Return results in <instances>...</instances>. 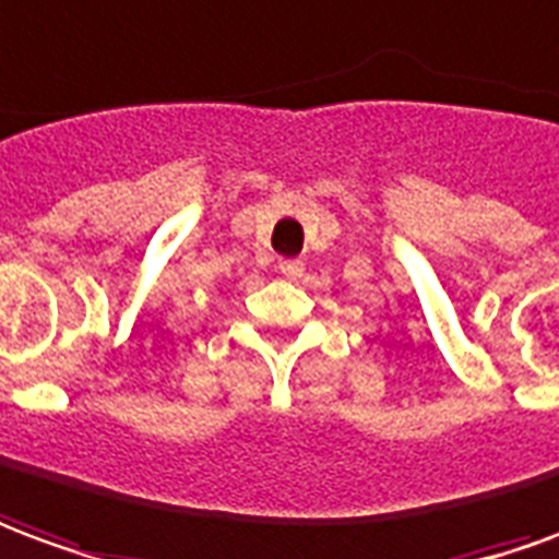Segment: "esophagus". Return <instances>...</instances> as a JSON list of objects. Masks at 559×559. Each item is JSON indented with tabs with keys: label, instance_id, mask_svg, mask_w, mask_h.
<instances>
[{
	"label": "esophagus",
	"instance_id": "obj_1",
	"mask_svg": "<svg viewBox=\"0 0 559 559\" xmlns=\"http://www.w3.org/2000/svg\"><path fill=\"white\" fill-rule=\"evenodd\" d=\"M280 271L286 273L288 280H298L300 273H304V261H298V259H283V261H280Z\"/></svg>",
	"mask_w": 559,
	"mask_h": 559
}]
</instances>
